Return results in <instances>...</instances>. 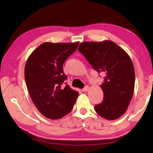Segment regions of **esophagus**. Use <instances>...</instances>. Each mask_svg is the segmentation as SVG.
<instances>
[{
  "label": "esophagus",
  "instance_id": "1",
  "mask_svg": "<svg viewBox=\"0 0 153 153\" xmlns=\"http://www.w3.org/2000/svg\"><path fill=\"white\" fill-rule=\"evenodd\" d=\"M88 90H89V87L88 86H85V87L84 88V89H83V90H84V92H88Z\"/></svg>",
  "mask_w": 153,
  "mask_h": 153
}]
</instances>
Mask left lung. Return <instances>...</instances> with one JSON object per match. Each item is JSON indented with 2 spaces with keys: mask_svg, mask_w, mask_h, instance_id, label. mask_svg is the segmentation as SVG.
Masks as SVG:
<instances>
[{
  "mask_svg": "<svg viewBox=\"0 0 153 153\" xmlns=\"http://www.w3.org/2000/svg\"><path fill=\"white\" fill-rule=\"evenodd\" d=\"M78 51L94 70L105 75L100 85L104 98L94 106L96 112L108 120L120 118L128 108L134 90L135 71L130 57L110 40L82 42Z\"/></svg>",
  "mask_w": 153,
  "mask_h": 153,
  "instance_id": "obj_1",
  "label": "left lung"
}]
</instances>
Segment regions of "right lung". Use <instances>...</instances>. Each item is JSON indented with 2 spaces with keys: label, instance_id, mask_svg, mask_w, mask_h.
Returning <instances> with one entry per match:
<instances>
[{
  "label": "right lung",
  "instance_id": "1",
  "mask_svg": "<svg viewBox=\"0 0 153 153\" xmlns=\"http://www.w3.org/2000/svg\"><path fill=\"white\" fill-rule=\"evenodd\" d=\"M74 43L45 42L33 51L25 65V79L33 104L46 117L58 120L72 110L79 92L68 84L63 65L76 51Z\"/></svg>",
  "mask_w": 153,
  "mask_h": 153
}]
</instances>
